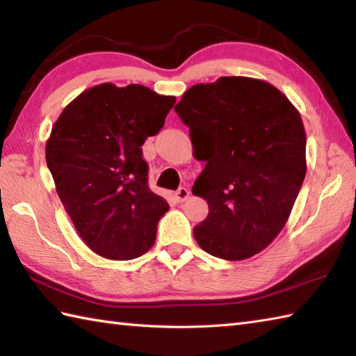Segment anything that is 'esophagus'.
<instances>
[{
	"mask_svg": "<svg viewBox=\"0 0 356 356\" xmlns=\"http://www.w3.org/2000/svg\"><path fill=\"white\" fill-rule=\"evenodd\" d=\"M188 197H190V190H188V188L182 186V188H179V190L176 191V199H177L179 202H184V200H186Z\"/></svg>",
	"mask_w": 356,
	"mask_h": 356,
	"instance_id": "1",
	"label": "esophagus"
}]
</instances>
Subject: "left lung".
<instances>
[{
  "label": "left lung",
  "instance_id": "8db88e82",
  "mask_svg": "<svg viewBox=\"0 0 356 356\" xmlns=\"http://www.w3.org/2000/svg\"><path fill=\"white\" fill-rule=\"evenodd\" d=\"M207 162L193 193L208 202L194 237L208 254L245 260L283 229L306 176L300 113L269 82L223 76L191 87L174 107Z\"/></svg>",
  "mask_w": 356,
  "mask_h": 356
}]
</instances>
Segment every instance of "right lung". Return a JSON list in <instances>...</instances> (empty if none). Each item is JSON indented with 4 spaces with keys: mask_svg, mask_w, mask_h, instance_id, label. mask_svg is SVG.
Returning <instances> with one entry per match:
<instances>
[{
    "mask_svg": "<svg viewBox=\"0 0 356 356\" xmlns=\"http://www.w3.org/2000/svg\"><path fill=\"white\" fill-rule=\"evenodd\" d=\"M176 97L105 82L72 101L51 128L45 161L81 238L97 255L131 260L154 245L168 203L148 186L142 145Z\"/></svg>",
    "mask_w": 356,
    "mask_h": 356,
    "instance_id": "add662e5",
    "label": "right lung"
}]
</instances>
